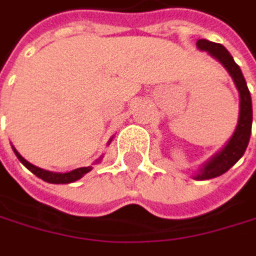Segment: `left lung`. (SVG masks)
Masks as SVG:
<instances>
[{"label":"left lung","mask_w":256,"mask_h":256,"mask_svg":"<svg viewBox=\"0 0 256 256\" xmlns=\"http://www.w3.org/2000/svg\"><path fill=\"white\" fill-rule=\"evenodd\" d=\"M197 46L204 51H208L211 56H214L217 60L223 64V66L232 76L236 84V89H238V92H240L238 126H236V129L232 138L229 140V142L226 144V147L222 152H218L208 164H205V167L197 173L196 179L204 180V179H212L226 173L234 164L244 154L249 140H250V132H252V98H250V92L248 89V84H246V80L243 77L240 66L235 64L234 58L222 44H216L206 39H198Z\"/></svg>","instance_id":"left-lung-1"}]
</instances>
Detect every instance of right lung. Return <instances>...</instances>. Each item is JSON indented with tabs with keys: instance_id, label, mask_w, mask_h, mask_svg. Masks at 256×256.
<instances>
[{
	"instance_id": "obj_1",
	"label": "right lung",
	"mask_w": 256,
	"mask_h": 256,
	"mask_svg": "<svg viewBox=\"0 0 256 256\" xmlns=\"http://www.w3.org/2000/svg\"><path fill=\"white\" fill-rule=\"evenodd\" d=\"M14 150V148H13ZM14 154L18 156V159H20L22 162V166H26L33 174H36L38 178H40L42 180L48 182V184H71L77 179H80L83 174L89 173L90 172V167H82V168H76L70 173H52V172H46V170H42L36 166H33V164L27 162L20 153H18L14 150Z\"/></svg>"
}]
</instances>
